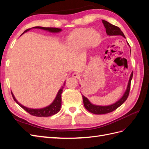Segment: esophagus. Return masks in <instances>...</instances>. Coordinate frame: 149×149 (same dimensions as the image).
Returning a JSON list of instances; mask_svg holds the SVG:
<instances>
[{
    "label": "esophagus",
    "mask_w": 149,
    "mask_h": 149,
    "mask_svg": "<svg viewBox=\"0 0 149 149\" xmlns=\"http://www.w3.org/2000/svg\"><path fill=\"white\" fill-rule=\"evenodd\" d=\"M72 76H73V77H74V78H78L80 76V74L79 73H78V72H76V73H73V74H72Z\"/></svg>",
    "instance_id": "obj_1"
}]
</instances>
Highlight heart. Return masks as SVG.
<instances>
[{
  "instance_id": "b5f03b06",
  "label": "heart",
  "mask_w": 149,
  "mask_h": 149,
  "mask_svg": "<svg viewBox=\"0 0 149 149\" xmlns=\"http://www.w3.org/2000/svg\"><path fill=\"white\" fill-rule=\"evenodd\" d=\"M101 38L100 33L96 30L89 28L74 30L66 40V43L74 52H79L88 45L96 46Z\"/></svg>"
}]
</instances>
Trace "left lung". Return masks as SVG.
<instances>
[{"label":"left lung","instance_id":"left-lung-1","mask_svg":"<svg viewBox=\"0 0 149 149\" xmlns=\"http://www.w3.org/2000/svg\"><path fill=\"white\" fill-rule=\"evenodd\" d=\"M102 22L106 29V32L107 35L109 36L120 35L122 37H123L124 38H125V37L124 35L123 32L121 31V30L119 27H118V26L112 25L109 23L108 22L104 20H102ZM127 43L128 45L129 46V44L127 42ZM132 76H133V71L132 72L131 74H130L127 86V88H126L125 91L123 94V96L121 97L120 100H119L115 103L112 104H111L109 106H98V105L93 104V103H91L89 101V100L86 97L82 95L84 106L86 109L89 112H91V113L94 114H107L116 110L117 108H118L119 106H120L122 104H123L127 99L129 91H130V82H131V80L132 79Z\"/></svg>","mask_w":149,"mask_h":149}]
</instances>
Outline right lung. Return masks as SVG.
<instances>
[{
    "mask_svg": "<svg viewBox=\"0 0 149 149\" xmlns=\"http://www.w3.org/2000/svg\"><path fill=\"white\" fill-rule=\"evenodd\" d=\"M42 29L43 30L49 31V32L54 33H59V32H61V31H62L61 29L52 28V27H43V26H34V27H33V28H31V29L25 30L24 31V33H22L21 35H22L26 32H27L28 31H29L31 29ZM65 84V81L64 82L63 85L62 86L61 88L59 89V91H58L56 96L55 98V100H53V101L50 104H49V106L45 107H43V108H40V109H32V108H29V107L23 106L22 104H21L20 102L17 101V100H16V98L15 97L14 95H13L12 92H11V93H12V97L13 98V100H14V101L21 107L23 108L25 111L29 112V113L31 115L37 116V117H48V116H51L55 114L60 111L61 106V94L63 93V90Z\"/></svg>",
    "mask_w": 149,
    "mask_h": 149,
    "instance_id": "obj_1",
    "label": "right lung"
}]
</instances>
